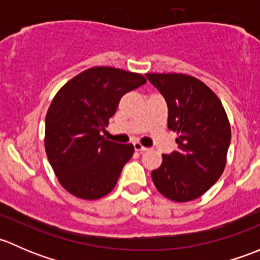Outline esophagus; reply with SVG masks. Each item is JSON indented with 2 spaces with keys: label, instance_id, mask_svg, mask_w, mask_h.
<instances>
[{
  "label": "esophagus",
  "instance_id": "34e87169",
  "mask_svg": "<svg viewBox=\"0 0 260 260\" xmlns=\"http://www.w3.org/2000/svg\"><path fill=\"white\" fill-rule=\"evenodd\" d=\"M133 146H135L136 151H138V152H146V151H148V148H147V147H145V146L141 145L140 142H135V143H133Z\"/></svg>",
  "mask_w": 260,
  "mask_h": 260
}]
</instances>
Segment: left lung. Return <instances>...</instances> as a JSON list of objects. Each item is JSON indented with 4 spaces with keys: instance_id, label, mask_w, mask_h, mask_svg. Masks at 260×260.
<instances>
[{
    "instance_id": "1",
    "label": "left lung",
    "mask_w": 260,
    "mask_h": 260,
    "mask_svg": "<svg viewBox=\"0 0 260 260\" xmlns=\"http://www.w3.org/2000/svg\"><path fill=\"white\" fill-rule=\"evenodd\" d=\"M164 95L169 129L177 132V151L162 154L151 174L154 186L176 203L195 200L219 180L226 165L232 131L216 94L186 74H146Z\"/></svg>"
}]
</instances>
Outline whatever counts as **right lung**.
<instances>
[{
    "mask_svg": "<svg viewBox=\"0 0 260 260\" xmlns=\"http://www.w3.org/2000/svg\"><path fill=\"white\" fill-rule=\"evenodd\" d=\"M145 77L111 67L80 73L56 93L45 120V149L62 187L84 200L111 192L135 152L102 136L120 98Z\"/></svg>",
    "mask_w": 260,
    "mask_h": 260,
    "instance_id": "1",
    "label": "right lung"
}]
</instances>
